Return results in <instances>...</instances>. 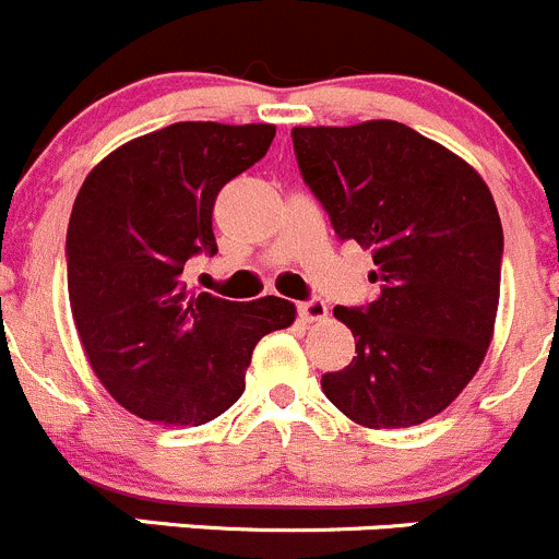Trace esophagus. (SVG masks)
I'll return each mask as SVG.
<instances>
[{
    "mask_svg": "<svg viewBox=\"0 0 559 559\" xmlns=\"http://www.w3.org/2000/svg\"><path fill=\"white\" fill-rule=\"evenodd\" d=\"M298 314H301V320H307V323H314V320L329 318V307H325L320 298H309V301L298 304Z\"/></svg>",
    "mask_w": 559,
    "mask_h": 559,
    "instance_id": "obj_1",
    "label": "esophagus"
}]
</instances>
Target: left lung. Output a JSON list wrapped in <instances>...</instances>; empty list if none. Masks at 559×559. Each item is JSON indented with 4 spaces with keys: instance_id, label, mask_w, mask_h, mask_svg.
<instances>
[{
    "instance_id": "8db88e82",
    "label": "left lung",
    "mask_w": 559,
    "mask_h": 559,
    "mask_svg": "<svg viewBox=\"0 0 559 559\" xmlns=\"http://www.w3.org/2000/svg\"><path fill=\"white\" fill-rule=\"evenodd\" d=\"M309 190L340 239L372 250L380 293L336 307L356 356L320 385L367 429L416 427L443 413L484 364L500 304L502 225L478 170L391 119L293 127Z\"/></svg>"
}]
</instances>
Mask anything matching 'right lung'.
<instances>
[{"label": "right lung", "instance_id": "1", "mask_svg": "<svg viewBox=\"0 0 559 559\" xmlns=\"http://www.w3.org/2000/svg\"><path fill=\"white\" fill-rule=\"evenodd\" d=\"M274 124L176 121L121 143L81 185L68 225V293L92 372L124 411L201 427L245 391L258 342L296 320L280 296L187 290L185 263L217 252L219 190L272 146Z\"/></svg>", "mask_w": 559, "mask_h": 559}]
</instances>
